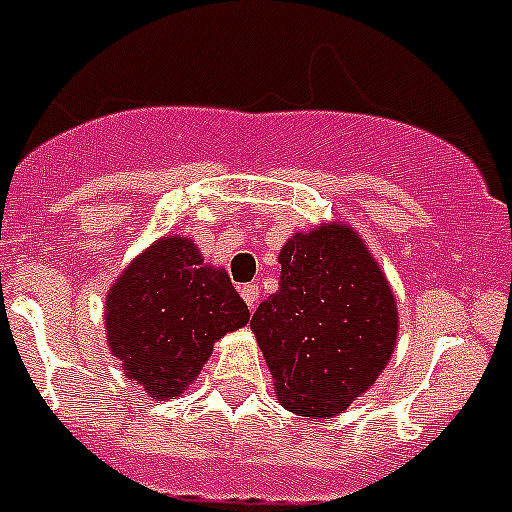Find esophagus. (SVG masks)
Segmentation results:
<instances>
[{
    "label": "esophagus",
    "mask_w": 512,
    "mask_h": 512,
    "mask_svg": "<svg viewBox=\"0 0 512 512\" xmlns=\"http://www.w3.org/2000/svg\"><path fill=\"white\" fill-rule=\"evenodd\" d=\"M240 295H242V300H245V303H247V308L255 310L257 303H260V285H255V283L242 285Z\"/></svg>",
    "instance_id": "esophagus-1"
}]
</instances>
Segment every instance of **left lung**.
<instances>
[{"instance_id": "8db88e82", "label": "left lung", "mask_w": 512, "mask_h": 512, "mask_svg": "<svg viewBox=\"0 0 512 512\" xmlns=\"http://www.w3.org/2000/svg\"><path fill=\"white\" fill-rule=\"evenodd\" d=\"M280 290L252 315L280 404L336 417L389 364L399 313L389 280L348 224L293 234L280 250Z\"/></svg>"}]
</instances>
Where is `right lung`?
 <instances>
[{
	"instance_id": "add662e5",
	"label": "right lung",
	"mask_w": 512,
	"mask_h": 512,
	"mask_svg": "<svg viewBox=\"0 0 512 512\" xmlns=\"http://www.w3.org/2000/svg\"><path fill=\"white\" fill-rule=\"evenodd\" d=\"M250 310L222 267L204 265L189 237H161L105 298V336L126 376L151 399L184 394L214 343L247 326Z\"/></svg>"
}]
</instances>
